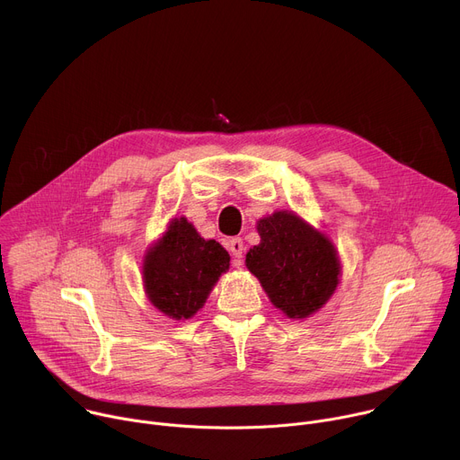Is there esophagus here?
Here are the masks:
<instances>
[{
    "mask_svg": "<svg viewBox=\"0 0 460 460\" xmlns=\"http://www.w3.org/2000/svg\"><path fill=\"white\" fill-rule=\"evenodd\" d=\"M229 251H231V254H233V258H234V261H240V258H242V254H243V242H242V238H231L229 240Z\"/></svg>",
    "mask_w": 460,
    "mask_h": 460,
    "instance_id": "esophagus-1",
    "label": "esophagus"
}]
</instances>
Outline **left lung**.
<instances>
[{
    "instance_id": "8db88e82",
    "label": "left lung",
    "mask_w": 460,
    "mask_h": 460,
    "mask_svg": "<svg viewBox=\"0 0 460 460\" xmlns=\"http://www.w3.org/2000/svg\"><path fill=\"white\" fill-rule=\"evenodd\" d=\"M260 243L245 254L271 304L293 320L320 311L341 284L335 243L295 211H275L256 222Z\"/></svg>"
}]
</instances>
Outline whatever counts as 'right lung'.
<instances>
[{"mask_svg":"<svg viewBox=\"0 0 460 460\" xmlns=\"http://www.w3.org/2000/svg\"><path fill=\"white\" fill-rule=\"evenodd\" d=\"M229 261L217 240L202 238L185 217L172 218L144 254L146 296L165 316L187 320L204 307Z\"/></svg>","mask_w":460,"mask_h":460,"instance_id":"1","label":"right lung"}]
</instances>
